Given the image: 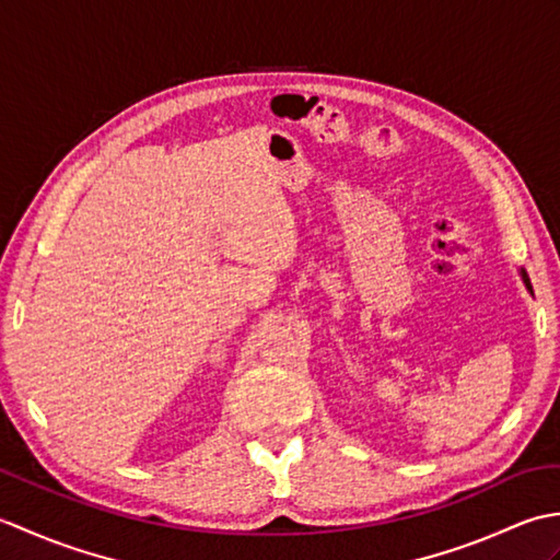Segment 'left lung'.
Here are the masks:
<instances>
[{
	"label": "left lung",
	"instance_id": "obj_1",
	"mask_svg": "<svg viewBox=\"0 0 560 560\" xmlns=\"http://www.w3.org/2000/svg\"><path fill=\"white\" fill-rule=\"evenodd\" d=\"M520 273H522V281H525V287H527V289H529V293H532V283H529L527 271H525V269H520Z\"/></svg>",
	"mask_w": 560,
	"mask_h": 560
}]
</instances>
